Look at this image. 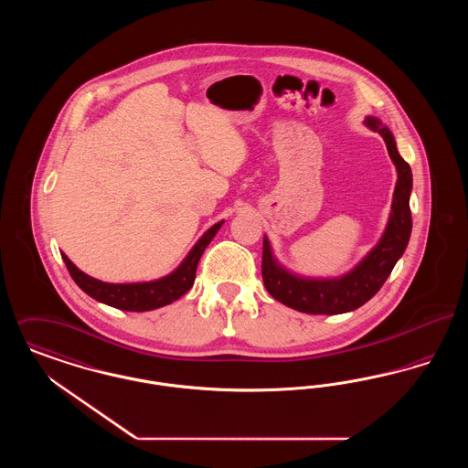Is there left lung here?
I'll return each mask as SVG.
<instances>
[{"instance_id":"8db88e82","label":"left lung","mask_w":468,"mask_h":468,"mask_svg":"<svg viewBox=\"0 0 468 468\" xmlns=\"http://www.w3.org/2000/svg\"><path fill=\"white\" fill-rule=\"evenodd\" d=\"M365 124L384 138L389 157L397 166L399 180L393 193L389 221L378 244L356 267L346 275L334 279H311L291 273L290 270H286L275 260L265 237L261 261L265 288L275 300L294 311L332 315L361 307L382 288L409 244L412 229V216L409 207L412 191L410 166L400 156L393 133L378 117H367Z\"/></svg>"}]
</instances>
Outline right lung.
Returning a JSON list of instances; mask_svg holds the SVG:
<instances>
[{"label":"right lung","mask_w":468,"mask_h":468,"mask_svg":"<svg viewBox=\"0 0 468 468\" xmlns=\"http://www.w3.org/2000/svg\"><path fill=\"white\" fill-rule=\"evenodd\" d=\"M224 221H219L212 228H208L200 240L189 250V254L184 258V261L170 275L161 277L157 281H149V282H133V284L103 282L90 277L88 273L75 267L68 260L65 252H61V258L67 263L68 271L75 281V284L84 292H88L90 298L121 311H154L176 302L182 294H186L193 288L201 254L205 247L212 242V239L216 237V233L219 231Z\"/></svg>","instance_id":"add662e5"}]
</instances>
